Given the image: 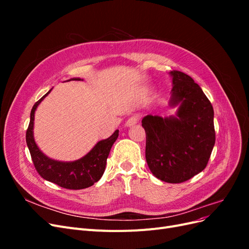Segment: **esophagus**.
<instances>
[{
    "instance_id": "esophagus-1",
    "label": "esophagus",
    "mask_w": 249,
    "mask_h": 249,
    "mask_svg": "<svg viewBox=\"0 0 249 249\" xmlns=\"http://www.w3.org/2000/svg\"><path fill=\"white\" fill-rule=\"evenodd\" d=\"M139 122V116L137 114H134L131 117L127 118L125 122V126H132L134 124H136Z\"/></svg>"
}]
</instances>
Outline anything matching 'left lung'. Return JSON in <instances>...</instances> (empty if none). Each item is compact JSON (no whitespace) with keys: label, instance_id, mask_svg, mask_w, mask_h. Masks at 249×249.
<instances>
[{"label":"left lung","instance_id":"obj_1","mask_svg":"<svg viewBox=\"0 0 249 249\" xmlns=\"http://www.w3.org/2000/svg\"><path fill=\"white\" fill-rule=\"evenodd\" d=\"M169 105L176 116L146 115L145 159L153 175L178 184L206 168L215 144L214 110L201 88L188 74L172 71Z\"/></svg>","mask_w":249,"mask_h":249}]
</instances>
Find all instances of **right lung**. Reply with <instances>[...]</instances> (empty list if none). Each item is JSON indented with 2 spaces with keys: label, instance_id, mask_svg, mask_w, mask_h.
<instances>
[{
  "label": "right lung",
  "instance_id": "1",
  "mask_svg": "<svg viewBox=\"0 0 249 249\" xmlns=\"http://www.w3.org/2000/svg\"><path fill=\"white\" fill-rule=\"evenodd\" d=\"M71 80L81 81L80 78H73ZM51 90L44 94L38 102L35 103L31 110V115H30V124L26 133V141L30 154H31L33 164L39 176L49 182L65 188V189H85V188L96 183L104 175L110 149L118 137V130L113 133L109 138L97 142L87 155L79 160L72 162H61L50 159L35 143L33 126L36 108L44 97L51 92Z\"/></svg>",
  "mask_w": 249,
  "mask_h": 249
}]
</instances>
